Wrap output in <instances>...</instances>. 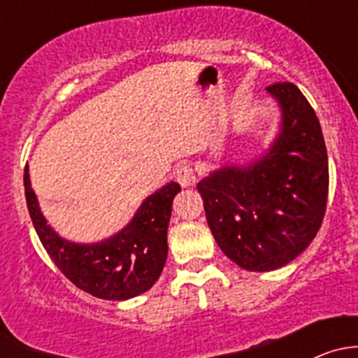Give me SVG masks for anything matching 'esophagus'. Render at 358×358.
Returning <instances> with one entry per match:
<instances>
[{
    "instance_id": "1",
    "label": "esophagus",
    "mask_w": 358,
    "mask_h": 358,
    "mask_svg": "<svg viewBox=\"0 0 358 358\" xmlns=\"http://www.w3.org/2000/svg\"><path fill=\"white\" fill-rule=\"evenodd\" d=\"M175 178H176V182L183 187V189H187V187L194 185V182H196V173H194L192 166L183 164L175 171Z\"/></svg>"
}]
</instances>
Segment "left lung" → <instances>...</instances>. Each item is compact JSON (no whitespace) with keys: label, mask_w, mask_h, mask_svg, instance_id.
<instances>
[{"label":"left lung","mask_w":358,"mask_h":358,"mask_svg":"<svg viewBox=\"0 0 358 358\" xmlns=\"http://www.w3.org/2000/svg\"><path fill=\"white\" fill-rule=\"evenodd\" d=\"M280 131L248 166H223L197 183L220 249L249 272H270L301 255L322 225L329 166L320 122L298 86L266 88Z\"/></svg>","instance_id":"1"}]
</instances>
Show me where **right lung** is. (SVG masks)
I'll use <instances>...</instances> for the list:
<instances>
[{"label":"right lung","mask_w":358,"mask_h":358,"mask_svg":"<svg viewBox=\"0 0 358 358\" xmlns=\"http://www.w3.org/2000/svg\"><path fill=\"white\" fill-rule=\"evenodd\" d=\"M27 209L39 241L60 272L79 289L102 299L135 298L156 284L168 256V223L180 185L169 182L147 197L131 222L106 241L76 244L46 223L24 171Z\"/></svg>","instance_id":"add662e5"}]
</instances>
